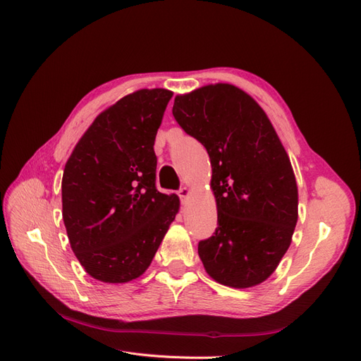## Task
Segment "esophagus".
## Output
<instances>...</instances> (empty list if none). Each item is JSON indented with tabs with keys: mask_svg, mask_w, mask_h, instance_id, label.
Returning <instances> with one entry per match:
<instances>
[{
	"mask_svg": "<svg viewBox=\"0 0 361 361\" xmlns=\"http://www.w3.org/2000/svg\"><path fill=\"white\" fill-rule=\"evenodd\" d=\"M178 194H179V197H180L182 200L188 199L190 195H191V188H190V187H182V188L178 191Z\"/></svg>",
	"mask_w": 361,
	"mask_h": 361,
	"instance_id": "esophagus-1",
	"label": "esophagus"
}]
</instances>
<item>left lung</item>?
Wrapping results in <instances>:
<instances>
[{
  "instance_id": "left-lung-1",
  "label": "left lung",
  "mask_w": 361,
  "mask_h": 361,
  "mask_svg": "<svg viewBox=\"0 0 361 361\" xmlns=\"http://www.w3.org/2000/svg\"><path fill=\"white\" fill-rule=\"evenodd\" d=\"M173 116L211 158L218 227L199 243L206 272L228 288L260 285L285 256L298 220L288 152L262 106L232 84L178 94Z\"/></svg>"
}]
</instances>
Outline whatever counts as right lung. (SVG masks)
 <instances>
[{"instance_id":"obj_1","label":"right lung","mask_w":361,"mask_h":361,"mask_svg":"<svg viewBox=\"0 0 361 361\" xmlns=\"http://www.w3.org/2000/svg\"><path fill=\"white\" fill-rule=\"evenodd\" d=\"M173 92L141 89L108 106L64 166L63 221L76 259L93 279L128 283L152 264L179 212L176 194L155 187V137Z\"/></svg>"}]
</instances>
